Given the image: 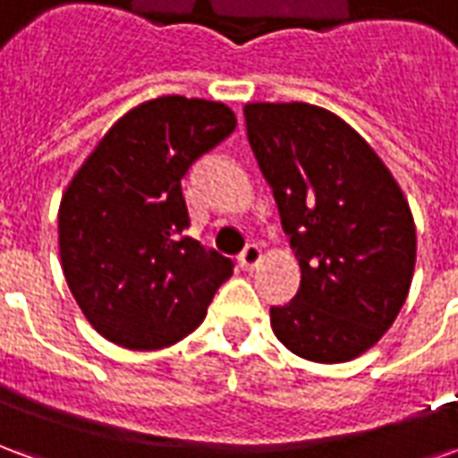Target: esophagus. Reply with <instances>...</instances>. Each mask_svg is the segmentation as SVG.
I'll list each match as a JSON object with an SVG mask.
<instances>
[{"mask_svg":"<svg viewBox=\"0 0 458 458\" xmlns=\"http://www.w3.org/2000/svg\"><path fill=\"white\" fill-rule=\"evenodd\" d=\"M238 259H240V265H242L245 269L258 267L259 259H262V250H259V245H255V242H252V245H248V248L240 252Z\"/></svg>","mask_w":458,"mask_h":458,"instance_id":"1","label":"esophagus"}]
</instances>
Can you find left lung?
<instances>
[{
  "label": "left lung",
  "mask_w": 458,
  "mask_h": 458,
  "mask_svg": "<svg viewBox=\"0 0 458 458\" xmlns=\"http://www.w3.org/2000/svg\"><path fill=\"white\" fill-rule=\"evenodd\" d=\"M245 124L301 267L294 299L269 309L272 331L299 358L353 360L393 327L412 284L410 203L373 147L324 107L248 103Z\"/></svg>",
  "instance_id": "8db88e82"
}]
</instances>
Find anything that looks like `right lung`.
Instances as JSON below:
<instances>
[{"mask_svg": "<svg viewBox=\"0 0 458 458\" xmlns=\"http://www.w3.org/2000/svg\"><path fill=\"white\" fill-rule=\"evenodd\" d=\"M235 124L228 105L164 95L122 114L75 171L58 250L71 294L103 338L157 351L206 318L233 259L183 235L181 179Z\"/></svg>", "mask_w": 458, "mask_h": 458, "instance_id": "right-lung-1", "label": "right lung"}]
</instances>
